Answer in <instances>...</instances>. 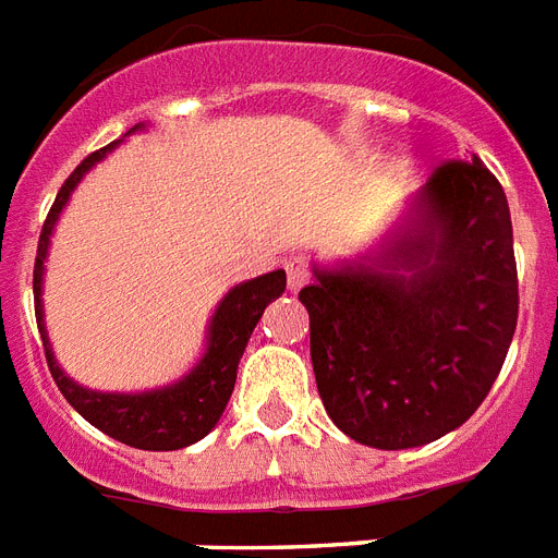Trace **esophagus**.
I'll return each mask as SVG.
<instances>
[{"label":"esophagus","instance_id":"esophagus-1","mask_svg":"<svg viewBox=\"0 0 558 558\" xmlns=\"http://www.w3.org/2000/svg\"><path fill=\"white\" fill-rule=\"evenodd\" d=\"M310 280V264H306V257L294 255L287 260V283L292 292H298V289L303 287Z\"/></svg>","mask_w":558,"mask_h":558}]
</instances>
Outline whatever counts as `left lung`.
I'll use <instances>...</instances> for the list:
<instances>
[{"mask_svg":"<svg viewBox=\"0 0 558 558\" xmlns=\"http://www.w3.org/2000/svg\"><path fill=\"white\" fill-rule=\"evenodd\" d=\"M335 427L378 450L436 441L478 410L519 318L513 223L478 157L444 160L375 260L301 289Z\"/></svg>","mask_w":558,"mask_h":558,"instance_id":"left-lung-1","label":"left lung"}]
</instances>
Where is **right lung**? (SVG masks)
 Masks as SVG:
<instances>
[{
    "mask_svg": "<svg viewBox=\"0 0 558 558\" xmlns=\"http://www.w3.org/2000/svg\"><path fill=\"white\" fill-rule=\"evenodd\" d=\"M120 143V140H117ZM99 148L88 154L74 171L68 177L62 189H59L57 201L51 211L45 217L43 234H39V246H36V264H34V303H36V326L43 335L45 357H48V369H51L53 381L65 401L83 415L88 424L102 429L106 436L117 441L137 447V450H180L189 444L201 441L203 436L211 433L220 415H223L229 396L234 389L238 378V364L246 350L248 335L257 326L264 310L280 292L287 289V271H269L255 280H246L226 294L220 306H217L211 326H208V350L201 357V364L194 366L192 373L185 375L183 381L171 384L166 389H154V392H140V396H114V392H90L68 378L53 361L51 343L45 335L43 320V271H45V252L51 243L53 223H57L59 211L68 203L74 185L83 180L85 171L97 160H102L111 148Z\"/></svg>",
    "mask_w": 558,
    "mask_h": 558,
    "instance_id": "obj_1",
    "label": "right lung"
}]
</instances>
